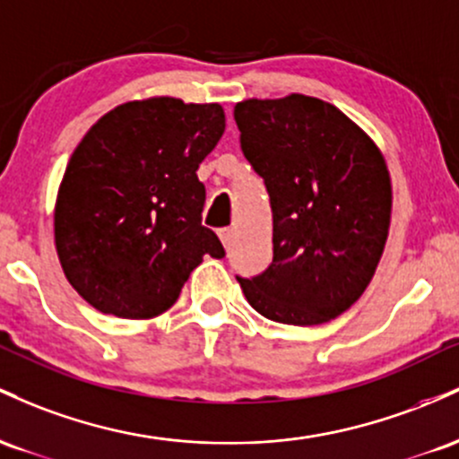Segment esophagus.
Returning <instances> with one entry per match:
<instances>
[{"label": "esophagus", "mask_w": 459, "mask_h": 459, "mask_svg": "<svg viewBox=\"0 0 459 459\" xmlns=\"http://www.w3.org/2000/svg\"><path fill=\"white\" fill-rule=\"evenodd\" d=\"M219 238H221V243L228 247V245H230V238H231V230H230V228L219 230Z\"/></svg>", "instance_id": "34e87169"}]
</instances>
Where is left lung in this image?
<instances>
[{
	"label": "left lung",
	"instance_id": "left-lung-1",
	"mask_svg": "<svg viewBox=\"0 0 459 459\" xmlns=\"http://www.w3.org/2000/svg\"><path fill=\"white\" fill-rule=\"evenodd\" d=\"M234 118L273 210L271 266L236 277L247 301L286 325L341 316L367 290L388 238L384 153L336 106L299 92L238 101Z\"/></svg>",
	"mask_w": 459,
	"mask_h": 459
}]
</instances>
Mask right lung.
Wrapping results in <instances>:
<instances>
[{
  "mask_svg": "<svg viewBox=\"0 0 459 459\" xmlns=\"http://www.w3.org/2000/svg\"><path fill=\"white\" fill-rule=\"evenodd\" d=\"M223 132V106L178 97L127 101L86 132L60 182L54 240L66 280L95 310L160 316L204 255H225L202 225L197 178Z\"/></svg>",
  "mask_w": 459,
  "mask_h": 459,
  "instance_id": "obj_1",
  "label": "right lung"
}]
</instances>
